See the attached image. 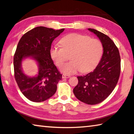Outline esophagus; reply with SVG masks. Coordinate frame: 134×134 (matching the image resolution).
<instances>
[{"label":"esophagus","instance_id":"1","mask_svg":"<svg viewBox=\"0 0 134 134\" xmlns=\"http://www.w3.org/2000/svg\"><path fill=\"white\" fill-rule=\"evenodd\" d=\"M62 77L63 79H69V78L70 77V75H66V74H63Z\"/></svg>","mask_w":134,"mask_h":134}]
</instances>
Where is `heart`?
<instances>
[{"mask_svg": "<svg viewBox=\"0 0 134 134\" xmlns=\"http://www.w3.org/2000/svg\"><path fill=\"white\" fill-rule=\"evenodd\" d=\"M62 47L53 46L50 55L58 67H61L69 55L72 61L64 64L61 71L67 74L90 71L98 64L103 54V44L100 40L89 36L72 33L63 37L60 41Z\"/></svg>", "mask_w": 134, "mask_h": 134, "instance_id": "b5f03b06", "label": "heart"}]
</instances>
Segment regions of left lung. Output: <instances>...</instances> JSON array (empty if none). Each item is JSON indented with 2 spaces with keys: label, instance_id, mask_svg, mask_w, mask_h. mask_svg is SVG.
<instances>
[{
  "label": "left lung",
  "instance_id": "8db88e82",
  "mask_svg": "<svg viewBox=\"0 0 134 134\" xmlns=\"http://www.w3.org/2000/svg\"><path fill=\"white\" fill-rule=\"evenodd\" d=\"M103 44V54L93 71L78 76V84L73 89L76 98L90 105L100 103L110 95L117 84L121 71L118 48L108 36L93 29H88Z\"/></svg>",
  "mask_w": 134,
  "mask_h": 134
}]
</instances>
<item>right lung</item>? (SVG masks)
<instances>
[{"mask_svg":"<svg viewBox=\"0 0 134 134\" xmlns=\"http://www.w3.org/2000/svg\"><path fill=\"white\" fill-rule=\"evenodd\" d=\"M64 30L39 26L27 31L19 40L13 59L14 77L20 91L30 101H46L56 92L62 74L54 64L50 50L54 38ZM27 58L37 63L38 73L35 76H29L23 72L22 62Z\"/></svg>","mask_w":134,"mask_h":134,"instance_id":"right-lung-1","label":"right lung"}]
</instances>
